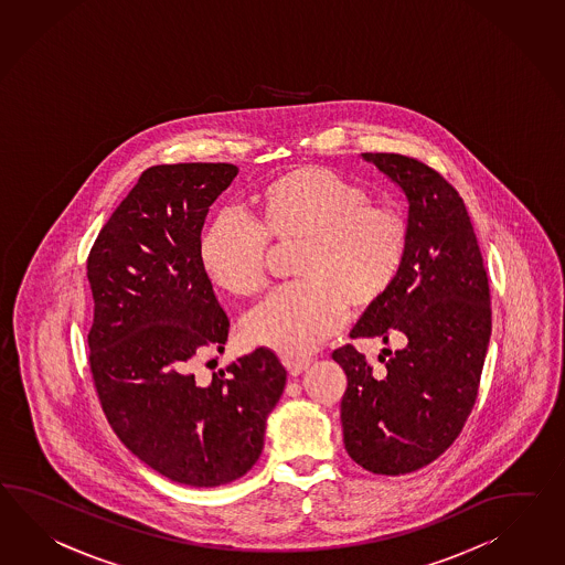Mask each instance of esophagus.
Segmentation results:
<instances>
[{
  "label": "esophagus",
  "instance_id": "esophagus-1",
  "mask_svg": "<svg viewBox=\"0 0 565 565\" xmlns=\"http://www.w3.org/2000/svg\"><path fill=\"white\" fill-rule=\"evenodd\" d=\"M284 365H286V370H288L289 375H300V373L306 372L308 367H310V359H284Z\"/></svg>",
  "mask_w": 565,
  "mask_h": 565
}]
</instances>
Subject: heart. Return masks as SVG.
Instances as JSON below:
<instances>
[{"mask_svg": "<svg viewBox=\"0 0 565 565\" xmlns=\"http://www.w3.org/2000/svg\"><path fill=\"white\" fill-rule=\"evenodd\" d=\"M257 218L218 212L200 236V263L226 294L253 296L265 281L267 238H300V281L271 291L243 318V337L286 358H302L343 327L351 303L370 308L396 284L408 226L396 210L324 167L277 175L255 195Z\"/></svg>", "mask_w": 565, "mask_h": 565, "instance_id": "1", "label": "heart"}]
</instances>
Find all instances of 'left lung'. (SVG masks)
I'll list each match as a JSON object with an SVG mask.
<instances>
[{
	"label": "left lung",
	"instance_id": "left-lung-1",
	"mask_svg": "<svg viewBox=\"0 0 565 565\" xmlns=\"http://www.w3.org/2000/svg\"><path fill=\"white\" fill-rule=\"evenodd\" d=\"M408 200V245L396 284L353 327V339H398L384 377L353 344L332 359L347 373L344 449L361 468L399 476L449 449L478 398L492 332L490 286L468 210L435 169L394 152H363ZM392 355L390 349H382ZM382 358V355H380Z\"/></svg>",
	"mask_w": 565,
	"mask_h": 565
}]
</instances>
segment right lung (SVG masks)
Segmentation results:
<instances>
[{
    "label": "right lung",
    "instance_id": "right-lung-1",
    "mask_svg": "<svg viewBox=\"0 0 565 565\" xmlns=\"http://www.w3.org/2000/svg\"><path fill=\"white\" fill-rule=\"evenodd\" d=\"M236 173L231 163L149 167L87 259L89 367L106 418L140 461L193 488L255 466L288 375L265 347L207 384L190 373L202 349L222 351L228 339L198 247L207 210Z\"/></svg>",
    "mask_w": 565,
    "mask_h": 565
}]
</instances>
